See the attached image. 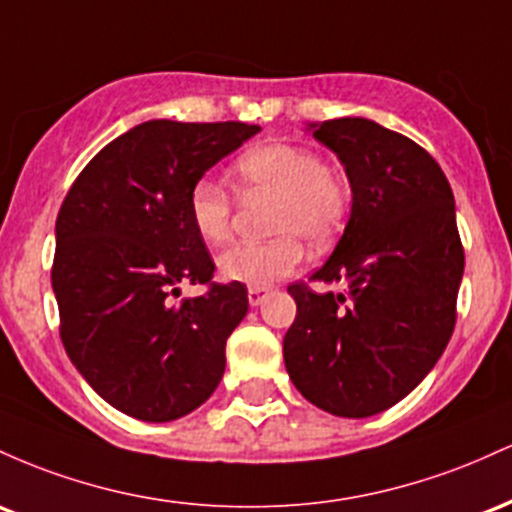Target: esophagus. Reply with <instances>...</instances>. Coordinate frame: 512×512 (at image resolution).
I'll return each mask as SVG.
<instances>
[{
	"label": "esophagus",
	"mask_w": 512,
	"mask_h": 512,
	"mask_svg": "<svg viewBox=\"0 0 512 512\" xmlns=\"http://www.w3.org/2000/svg\"><path fill=\"white\" fill-rule=\"evenodd\" d=\"M271 287H249V304L251 307H258L268 297Z\"/></svg>",
	"instance_id": "34e87169"
}]
</instances>
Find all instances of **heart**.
I'll return each instance as SVG.
<instances>
[{"label": "heart", "instance_id": "b5f03b06", "mask_svg": "<svg viewBox=\"0 0 512 512\" xmlns=\"http://www.w3.org/2000/svg\"><path fill=\"white\" fill-rule=\"evenodd\" d=\"M234 176L249 195H271L275 208L271 232L261 244H237L217 266L227 280L251 287L271 285L302 263V241L324 246L336 237L350 208V188L343 176L326 169L314 149L285 142L251 147L234 162ZM234 200L220 181L198 179L188 193V217L210 246L232 237Z\"/></svg>", "mask_w": 512, "mask_h": 512}]
</instances>
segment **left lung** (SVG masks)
<instances>
[{
	"instance_id": "8db88e82",
	"label": "left lung",
	"mask_w": 512,
	"mask_h": 512,
	"mask_svg": "<svg viewBox=\"0 0 512 512\" xmlns=\"http://www.w3.org/2000/svg\"><path fill=\"white\" fill-rule=\"evenodd\" d=\"M353 191L348 225L317 283L287 287L297 317L283 338L287 375L343 418L375 416L421 384L450 341L464 249L455 195L421 145L367 118L312 125Z\"/></svg>"
}]
</instances>
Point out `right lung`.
<instances>
[{
    "label": "right lung",
    "mask_w": 512,
    "mask_h": 512,
    "mask_svg": "<svg viewBox=\"0 0 512 512\" xmlns=\"http://www.w3.org/2000/svg\"><path fill=\"white\" fill-rule=\"evenodd\" d=\"M258 130L147 120L108 142L62 200L50 273L60 338L91 389L132 418L176 421L225 375L227 338L249 295L241 283H212L188 193ZM181 282L209 292L174 305Z\"/></svg>",
    "instance_id": "1"
}]
</instances>
